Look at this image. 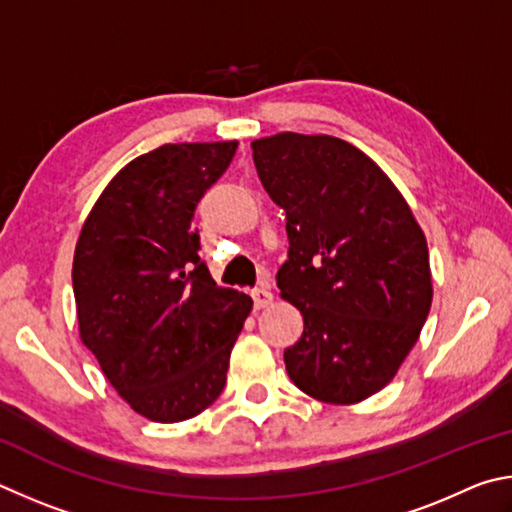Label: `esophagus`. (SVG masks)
<instances>
[{
	"label": "esophagus",
	"instance_id": "esophagus-1",
	"mask_svg": "<svg viewBox=\"0 0 512 512\" xmlns=\"http://www.w3.org/2000/svg\"><path fill=\"white\" fill-rule=\"evenodd\" d=\"M251 299H254V308L261 310L265 306H270L274 297H272V292L267 290V288H254V290H251Z\"/></svg>",
	"mask_w": 512,
	"mask_h": 512
}]
</instances>
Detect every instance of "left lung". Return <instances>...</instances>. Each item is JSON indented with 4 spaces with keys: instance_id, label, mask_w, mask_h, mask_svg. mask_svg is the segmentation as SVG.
<instances>
[{
    "instance_id": "obj_1",
    "label": "left lung",
    "mask_w": 512,
    "mask_h": 512,
    "mask_svg": "<svg viewBox=\"0 0 512 512\" xmlns=\"http://www.w3.org/2000/svg\"><path fill=\"white\" fill-rule=\"evenodd\" d=\"M251 148L288 220L276 283L303 315V335L283 355L290 380L330 405L369 398L398 373L432 308L425 233L351 143L283 132Z\"/></svg>"
}]
</instances>
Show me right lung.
I'll return each mask as SVG.
<instances>
[{
  "label": "right lung",
  "instance_id": "1",
  "mask_svg": "<svg viewBox=\"0 0 512 512\" xmlns=\"http://www.w3.org/2000/svg\"><path fill=\"white\" fill-rule=\"evenodd\" d=\"M236 148L166 143L132 159L80 231L71 270L80 337L119 396L155 423L215 402L251 310L247 294L215 285L193 227Z\"/></svg>",
  "mask_w": 512,
  "mask_h": 512
}]
</instances>
